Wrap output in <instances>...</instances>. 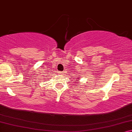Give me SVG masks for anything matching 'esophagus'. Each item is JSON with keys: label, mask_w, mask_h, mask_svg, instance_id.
Returning <instances> with one entry per match:
<instances>
[{"label": "esophagus", "mask_w": 132, "mask_h": 132, "mask_svg": "<svg viewBox=\"0 0 132 132\" xmlns=\"http://www.w3.org/2000/svg\"><path fill=\"white\" fill-rule=\"evenodd\" d=\"M58 73H59V74H60V75H63V72H60V71H59V72H58Z\"/></svg>", "instance_id": "obj_1"}]
</instances>
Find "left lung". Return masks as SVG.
<instances>
[{"instance_id": "8db88e82", "label": "left lung", "mask_w": 132, "mask_h": 132, "mask_svg": "<svg viewBox=\"0 0 132 132\" xmlns=\"http://www.w3.org/2000/svg\"><path fill=\"white\" fill-rule=\"evenodd\" d=\"M77 79H78V80H76L75 82H77V83H78L79 82V79H80V78H77Z\"/></svg>"}]
</instances>
